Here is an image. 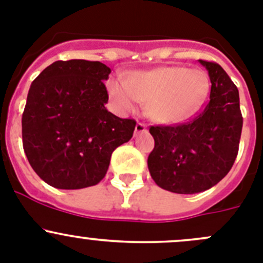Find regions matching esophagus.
<instances>
[{
	"label": "esophagus",
	"instance_id": "obj_1",
	"mask_svg": "<svg viewBox=\"0 0 263 263\" xmlns=\"http://www.w3.org/2000/svg\"><path fill=\"white\" fill-rule=\"evenodd\" d=\"M147 132V125L143 124V122H138L136 126V133L139 134V133H146Z\"/></svg>",
	"mask_w": 263,
	"mask_h": 263
}]
</instances>
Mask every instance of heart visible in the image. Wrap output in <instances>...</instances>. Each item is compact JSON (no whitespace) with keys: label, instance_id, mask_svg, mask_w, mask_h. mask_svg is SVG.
I'll use <instances>...</instances> for the list:
<instances>
[{"label":"heart","instance_id":"b5f03b06","mask_svg":"<svg viewBox=\"0 0 263 263\" xmlns=\"http://www.w3.org/2000/svg\"><path fill=\"white\" fill-rule=\"evenodd\" d=\"M209 79L200 69L162 67L138 72L133 77L111 79L107 90L121 112L148 102V114L160 122H177L194 114L209 91Z\"/></svg>","mask_w":263,"mask_h":263}]
</instances>
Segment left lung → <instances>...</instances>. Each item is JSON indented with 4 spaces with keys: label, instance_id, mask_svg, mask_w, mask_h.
I'll return each instance as SVG.
<instances>
[{
    "label": "left lung",
    "instance_id": "obj_1",
    "mask_svg": "<svg viewBox=\"0 0 263 263\" xmlns=\"http://www.w3.org/2000/svg\"><path fill=\"white\" fill-rule=\"evenodd\" d=\"M199 62L212 82L206 107L184 124L149 127L155 139L147 160L149 174L157 186L176 194H197L216 186L239 151V90L219 64Z\"/></svg>",
    "mask_w": 263,
    "mask_h": 263
}]
</instances>
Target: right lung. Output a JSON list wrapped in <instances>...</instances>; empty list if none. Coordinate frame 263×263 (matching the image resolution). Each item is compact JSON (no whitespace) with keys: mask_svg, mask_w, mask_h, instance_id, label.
<instances>
[{"mask_svg":"<svg viewBox=\"0 0 263 263\" xmlns=\"http://www.w3.org/2000/svg\"><path fill=\"white\" fill-rule=\"evenodd\" d=\"M109 73L101 62L57 61L32 82L22 116L23 148L50 186L79 190L99 183L112 152L133 137L136 120L106 108L103 81Z\"/></svg>","mask_w":263,"mask_h":263,"instance_id":"add662e5","label":"right lung"}]
</instances>
